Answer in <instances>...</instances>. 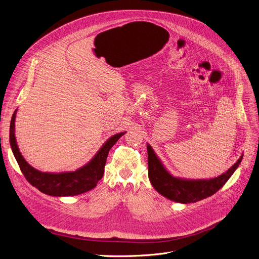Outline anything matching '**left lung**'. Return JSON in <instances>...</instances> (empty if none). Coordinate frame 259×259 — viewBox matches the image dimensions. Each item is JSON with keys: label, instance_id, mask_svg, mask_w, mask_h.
<instances>
[{"label": "left lung", "instance_id": "left-lung-1", "mask_svg": "<svg viewBox=\"0 0 259 259\" xmlns=\"http://www.w3.org/2000/svg\"><path fill=\"white\" fill-rule=\"evenodd\" d=\"M148 178L151 185L163 196L178 203H195L219 191L233 175L242 157L218 178L210 180H182L169 175L155 155L153 148L147 145Z\"/></svg>", "mask_w": 259, "mask_h": 259}]
</instances>
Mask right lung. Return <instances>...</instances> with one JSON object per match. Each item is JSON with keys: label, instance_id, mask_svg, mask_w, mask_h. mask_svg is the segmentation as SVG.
I'll list each match as a JSON object with an SVG mask.
<instances>
[{"label": "right lung", "instance_id": "add662e5", "mask_svg": "<svg viewBox=\"0 0 259 259\" xmlns=\"http://www.w3.org/2000/svg\"><path fill=\"white\" fill-rule=\"evenodd\" d=\"M15 113L17 112H14L12 115L9 128V139L12 153L15 159H17L22 174L29 183L37 188L40 192L53 196L77 195L96 187L99 180H101L103 177L104 166L109 155V150L118 141L120 137L124 134L120 133L111 137L100 148L94 159L78 170L63 174L41 172L30 166L20 153L14 136Z\"/></svg>", "mask_w": 259, "mask_h": 259}]
</instances>
